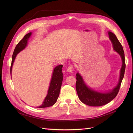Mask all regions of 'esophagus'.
I'll return each mask as SVG.
<instances>
[{"label": "esophagus", "mask_w": 133, "mask_h": 133, "mask_svg": "<svg viewBox=\"0 0 133 133\" xmlns=\"http://www.w3.org/2000/svg\"><path fill=\"white\" fill-rule=\"evenodd\" d=\"M73 66L70 65L67 68V71L68 72H71L73 71Z\"/></svg>", "instance_id": "34e87169"}]
</instances>
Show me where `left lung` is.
Returning <instances> with one entry per match:
<instances>
[{
  "label": "left lung",
  "instance_id": "8db88e82",
  "mask_svg": "<svg viewBox=\"0 0 133 133\" xmlns=\"http://www.w3.org/2000/svg\"><path fill=\"white\" fill-rule=\"evenodd\" d=\"M110 40L113 44L114 50L121 56L122 65L120 70V79L117 86L111 91L107 93H100L88 88L83 80L82 76L79 73H76V90L80 100L84 104L90 106H101L110 102L116 96L121 86L123 78L125 68L124 53L122 46L118 40L115 35L111 32H108Z\"/></svg>",
  "mask_w": 133,
  "mask_h": 133
}]
</instances>
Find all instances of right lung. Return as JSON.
I'll use <instances>...</instances> for the list:
<instances>
[{"mask_svg":"<svg viewBox=\"0 0 133 133\" xmlns=\"http://www.w3.org/2000/svg\"><path fill=\"white\" fill-rule=\"evenodd\" d=\"M31 32L26 34L16 46L12 58V62L10 68L11 75L13 64L16 55L26 47L27 45V41L31 36ZM62 66H63L62 65H58L54 69L50 85L48 90L47 95L46 96L43 104L41 106L37 107L38 108H46L50 107L53 106L57 102L60 94V90L63 80V74L62 72Z\"/></svg>","mask_w":133,"mask_h":133,"instance_id":"1","label":"right lung"}]
</instances>
